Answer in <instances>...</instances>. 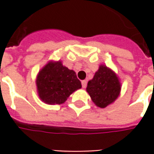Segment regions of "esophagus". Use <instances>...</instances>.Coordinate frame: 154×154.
I'll use <instances>...</instances> for the list:
<instances>
[{"mask_svg": "<svg viewBox=\"0 0 154 154\" xmlns=\"http://www.w3.org/2000/svg\"><path fill=\"white\" fill-rule=\"evenodd\" d=\"M81 85H82V87H83V88H86V86H87V81H86V80L81 81Z\"/></svg>", "mask_w": 154, "mask_h": 154, "instance_id": "obj_1", "label": "esophagus"}]
</instances>
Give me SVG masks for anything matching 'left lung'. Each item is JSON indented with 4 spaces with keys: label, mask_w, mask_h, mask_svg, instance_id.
<instances>
[{
    "label": "left lung",
    "mask_w": 154,
    "mask_h": 154,
    "mask_svg": "<svg viewBox=\"0 0 154 154\" xmlns=\"http://www.w3.org/2000/svg\"><path fill=\"white\" fill-rule=\"evenodd\" d=\"M121 87L120 80L115 72L101 64L93 78L88 81L86 92L98 107L105 108L119 97Z\"/></svg>",
    "instance_id": "8db88e82"
}]
</instances>
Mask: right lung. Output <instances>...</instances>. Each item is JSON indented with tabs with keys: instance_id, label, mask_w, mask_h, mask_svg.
Masks as SVG:
<instances>
[{
	"instance_id": "add662e5",
	"label": "right lung",
	"mask_w": 154,
	"mask_h": 154,
	"mask_svg": "<svg viewBox=\"0 0 154 154\" xmlns=\"http://www.w3.org/2000/svg\"><path fill=\"white\" fill-rule=\"evenodd\" d=\"M39 98L47 104H62L68 97L81 88L74 70H70L59 61H50L40 69L36 78Z\"/></svg>"
}]
</instances>
